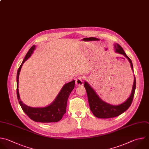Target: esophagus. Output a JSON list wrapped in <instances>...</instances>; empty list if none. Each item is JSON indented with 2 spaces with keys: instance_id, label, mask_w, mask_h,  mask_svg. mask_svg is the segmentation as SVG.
I'll return each mask as SVG.
<instances>
[{
  "instance_id": "esophagus-1",
  "label": "esophagus",
  "mask_w": 149,
  "mask_h": 149,
  "mask_svg": "<svg viewBox=\"0 0 149 149\" xmlns=\"http://www.w3.org/2000/svg\"><path fill=\"white\" fill-rule=\"evenodd\" d=\"M83 80H84V77L83 76H79L76 79V83L77 85H82L83 84Z\"/></svg>"
}]
</instances>
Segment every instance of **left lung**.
Here are the masks:
<instances>
[{"label": "left lung", "mask_w": 149, "mask_h": 149, "mask_svg": "<svg viewBox=\"0 0 149 149\" xmlns=\"http://www.w3.org/2000/svg\"><path fill=\"white\" fill-rule=\"evenodd\" d=\"M115 49L116 52L123 55L128 59L130 64L132 70L133 72L132 61L126 55L122 48L119 45L116 44L115 45ZM84 86L87 92L90 110L94 115L98 118L103 119L114 118L122 114L130 106L133 99L136 89V79L134 75V82L130 96L125 102L118 105H112L101 100L92 87L87 83V82H84Z\"/></svg>", "instance_id": "left-lung-1"}]
</instances>
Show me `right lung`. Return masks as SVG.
I'll use <instances>...</instances> for the list:
<instances>
[{"label": "right lung", "instance_id": "add662e5", "mask_svg": "<svg viewBox=\"0 0 149 149\" xmlns=\"http://www.w3.org/2000/svg\"><path fill=\"white\" fill-rule=\"evenodd\" d=\"M35 49V45L29 49L17 73V96L19 104L26 115L33 120L42 122H56L59 121L66 113L67 101L69 96L73 90L75 81L73 80L63 86L55 101L49 105L44 108H33L25 105L20 100L19 93V77L23 64L30 57Z\"/></svg>", "mask_w": 149, "mask_h": 149}]
</instances>
